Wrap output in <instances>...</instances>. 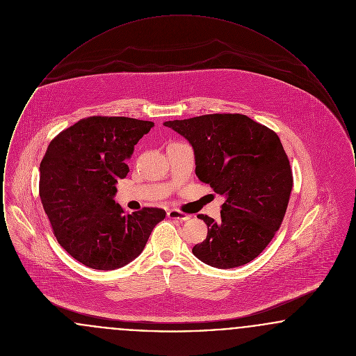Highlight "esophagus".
<instances>
[{
	"instance_id": "34e87169",
	"label": "esophagus",
	"mask_w": 356,
	"mask_h": 356,
	"mask_svg": "<svg viewBox=\"0 0 356 356\" xmlns=\"http://www.w3.org/2000/svg\"><path fill=\"white\" fill-rule=\"evenodd\" d=\"M167 215H168V218H170V219H176V220H188L191 218L189 215H186L184 212H181L180 209H176V208L170 209L167 212Z\"/></svg>"
}]
</instances>
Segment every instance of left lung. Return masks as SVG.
I'll use <instances>...</instances> for the list:
<instances>
[{"mask_svg":"<svg viewBox=\"0 0 356 356\" xmlns=\"http://www.w3.org/2000/svg\"><path fill=\"white\" fill-rule=\"evenodd\" d=\"M164 125L193 147L199 180L225 196L220 220L197 215L208 234L192 252L224 270L252 261L280 228L293 186L279 136L240 113L204 115Z\"/></svg>","mask_w":356,"mask_h":356,"instance_id":"left-lung-1","label":"left lung"}]
</instances>
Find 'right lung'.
I'll return each mask as SVG.
<instances>
[{"label":"right lung","instance_id":"right-lung-1","mask_svg":"<svg viewBox=\"0 0 356 356\" xmlns=\"http://www.w3.org/2000/svg\"><path fill=\"white\" fill-rule=\"evenodd\" d=\"M152 121L90 116L60 132L40 164V197L58 244L86 267L109 271L143 252L165 211L144 207L132 215L115 203L125 160Z\"/></svg>","mask_w":356,"mask_h":356}]
</instances>
